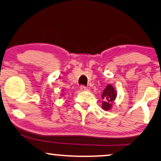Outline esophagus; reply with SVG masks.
I'll use <instances>...</instances> for the list:
<instances>
[{
    "mask_svg": "<svg viewBox=\"0 0 161 161\" xmlns=\"http://www.w3.org/2000/svg\"><path fill=\"white\" fill-rule=\"evenodd\" d=\"M80 90L81 91H83V92H85V91H87L88 90V89H87V87H86L85 86H81L80 87Z\"/></svg>",
    "mask_w": 161,
    "mask_h": 161,
    "instance_id": "34e87169",
    "label": "esophagus"
}]
</instances>
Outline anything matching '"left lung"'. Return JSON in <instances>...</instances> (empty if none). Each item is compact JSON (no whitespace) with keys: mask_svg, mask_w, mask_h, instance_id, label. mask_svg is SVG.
Here are the masks:
<instances>
[{"mask_svg":"<svg viewBox=\"0 0 161 161\" xmlns=\"http://www.w3.org/2000/svg\"><path fill=\"white\" fill-rule=\"evenodd\" d=\"M117 96V92L112 85L108 84L102 94V109L104 110H109L113 108L114 102Z\"/></svg>","mask_w":161,"mask_h":161,"instance_id":"obj_1","label":"left lung"}]
</instances>
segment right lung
<instances>
[{"instance_id":"1","label":"right lung","mask_w":161,"mask_h":161,"mask_svg":"<svg viewBox=\"0 0 161 161\" xmlns=\"http://www.w3.org/2000/svg\"><path fill=\"white\" fill-rule=\"evenodd\" d=\"M63 93H62V94H61V97H62V96H63Z\"/></svg>"}]
</instances>
